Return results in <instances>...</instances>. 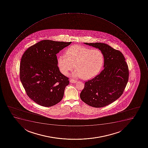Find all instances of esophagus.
Masks as SVG:
<instances>
[{"mask_svg":"<svg viewBox=\"0 0 148 148\" xmlns=\"http://www.w3.org/2000/svg\"><path fill=\"white\" fill-rule=\"evenodd\" d=\"M70 82L72 83H75L77 82V81L75 79H71L70 80Z\"/></svg>","mask_w":148,"mask_h":148,"instance_id":"34e87169","label":"esophagus"}]
</instances>
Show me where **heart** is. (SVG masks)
I'll use <instances>...</instances> for the list:
<instances>
[{
  "label": "heart",
  "instance_id": "b5f03b06",
  "mask_svg": "<svg viewBox=\"0 0 148 148\" xmlns=\"http://www.w3.org/2000/svg\"><path fill=\"white\" fill-rule=\"evenodd\" d=\"M104 56L99 49H92L75 44L69 47L66 55L57 58V65L62 74L66 75L75 67L73 76L91 79L100 73L104 64Z\"/></svg>",
  "mask_w": 148,
  "mask_h": 148
}]
</instances>
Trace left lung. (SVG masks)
I'll list each match as a JSON object with an SVG mask.
<instances>
[{"label":"left lung","instance_id":"1","mask_svg":"<svg viewBox=\"0 0 148 148\" xmlns=\"http://www.w3.org/2000/svg\"><path fill=\"white\" fill-rule=\"evenodd\" d=\"M84 44L99 49L104 54V70L85 83L80 94L83 101L100 108L111 104L123 93L129 79V69L122 53L104 43Z\"/></svg>","mask_w":148,"mask_h":148}]
</instances>
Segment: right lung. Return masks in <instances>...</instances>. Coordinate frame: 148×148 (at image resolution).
Here are the masks:
<instances>
[{
	"mask_svg": "<svg viewBox=\"0 0 148 148\" xmlns=\"http://www.w3.org/2000/svg\"><path fill=\"white\" fill-rule=\"evenodd\" d=\"M71 42L42 40L23 53L20 80L27 95L38 105L50 107L62 99L69 81L59 69L56 54Z\"/></svg>",
	"mask_w": 148,
	"mask_h": 148,
	"instance_id": "obj_1",
	"label": "right lung"
}]
</instances>
